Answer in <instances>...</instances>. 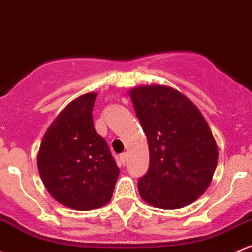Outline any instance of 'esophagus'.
<instances>
[{"label": "esophagus", "instance_id": "esophagus-1", "mask_svg": "<svg viewBox=\"0 0 252 252\" xmlns=\"http://www.w3.org/2000/svg\"><path fill=\"white\" fill-rule=\"evenodd\" d=\"M126 160H128V154L126 153H122L120 156V161L122 165H126Z\"/></svg>", "mask_w": 252, "mask_h": 252}]
</instances>
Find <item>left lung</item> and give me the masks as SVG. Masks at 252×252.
<instances>
[{"label": "left lung", "instance_id": "1", "mask_svg": "<svg viewBox=\"0 0 252 252\" xmlns=\"http://www.w3.org/2000/svg\"><path fill=\"white\" fill-rule=\"evenodd\" d=\"M129 94L149 148L140 196L162 209L192 203L211 184L219 158L208 123L188 96L168 86H139Z\"/></svg>", "mask_w": 252, "mask_h": 252}]
</instances>
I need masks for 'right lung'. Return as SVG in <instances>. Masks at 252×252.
<instances>
[{
    "label": "right lung",
    "mask_w": 252,
    "mask_h": 252,
    "mask_svg": "<svg viewBox=\"0 0 252 252\" xmlns=\"http://www.w3.org/2000/svg\"><path fill=\"white\" fill-rule=\"evenodd\" d=\"M95 98L91 92L69 103L44 134L37 156L44 187L75 211L109 203L120 176L106 141L94 129Z\"/></svg>",
    "instance_id": "obj_1"
}]
</instances>
